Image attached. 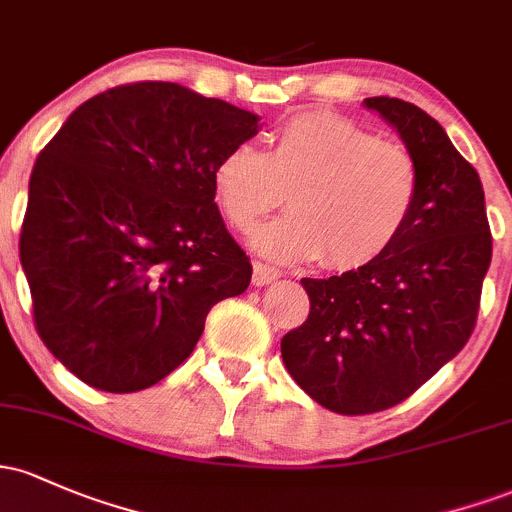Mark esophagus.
I'll use <instances>...</instances> for the list:
<instances>
[{
  "label": "esophagus",
  "instance_id": "34e87169",
  "mask_svg": "<svg viewBox=\"0 0 512 512\" xmlns=\"http://www.w3.org/2000/svg\"><path fill=\"white\" fill-rule=\"evenodd\" d=\"M279 277H282V274H279V269L262 265V262H255V272H252V284L255 286H267Z\"/></svg>",
  "mask_w": 512,
  "mask_h": 512
}]
</instances>
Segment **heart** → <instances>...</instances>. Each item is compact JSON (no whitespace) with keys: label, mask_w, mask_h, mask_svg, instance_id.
<instances>
[{"label":"heart","mask_w":512,"mask_h":512,"mask_svg":"<svg viewBox=\"0 0 512 512\" xmlns=\"http://www.w3.org/2000/svg\"><path fill=\"white\" fill-rule=\"evenodd\" d=\"M223 221L250 233L282 201L289 206L255 235L277 262L323 257L330 269H359L384 257L411 221L418 165L403 145L333 111H308L272 128L267 150L228 148L211 170Z\"/></svg>","instance_id":"1"}]
</instances>
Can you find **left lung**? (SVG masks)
Returning a JSON list of instances; mask_svg holds the SVG:
<instances>
[{"mask_svg":"<svg viewBox=\"0 0 512 512\" xmlns=\"http://www.w3.org/2000/svg\"><path fill=\"white\" fill-rule=\"evenodd\" d=\"M418 165V201L396 245L340 277L301 279L311 311L282 338L286 372L340 415L393 408L471 338L491 265L484 187L445 128L411 101L364 99Z\"/></svg>","mask_w":512,"mask_h":512,"instance_id":"1","label":"left lung"}]
</instances>
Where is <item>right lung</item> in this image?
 I'll return each mask as SVG.
<instances>
[{
	"instance_id": "right-lung-1",
	"label": "right lung",
	"mask_w": 512,
	"mask_h": 512,
	"mask_svg": "<svg viewBox=\"0 0 512 512\" xmlns=\"http://www.w3.org/2000/svg\"><path fill=\"white\" fill-rule=\"evenodd\" d=\"M260 116L174 82L106 89L70 114L28 182L19 255L33 323L77 379L133 393L194 352L252 265L211 189Z\"/></svg>"
}]
</instances>
